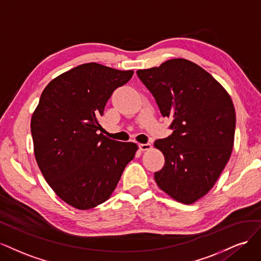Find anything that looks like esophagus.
Returning <instances> with one entry per match:
<instances>
[{
	"label": "esophagus",
	"mask_w": 261,
	"mask_h": 261,
	"mask_svg": "<svg viewBox=\"0 0 261 261\" xmlns=\"http://www.w3.org/2000/svg\"><path fill=\"white\" fill-rule=\"evenodd\" d=\"M139 147L141 150H149L152 148V144L150 143H145V144H139Z\"/></svg>",
	"instance_id": "34e87169"
}]
</instances>
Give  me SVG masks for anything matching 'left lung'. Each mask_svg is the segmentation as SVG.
I'll use <instances>...</instances> for the list:
<instances>
[{
    "instance_id": "1",
    "label": "left lung",
    "mask_w": 261,
    "mask_h": 261,
    "mask_svg": "<svg viewBox=\"0 0 261 261\" xmlns=\"http://www.w3.org/2000/svg\"><path fill=\"white\" fill-rule=\"evenodd\" d=\"M172 133L154 145L165 156L155 181L168 195L192 204L207 194L228 163L234 143L232 99L212 74L183 58L137 71Z\"/></svg>"
}]
</instances>
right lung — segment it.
<instances>
[{
  "label": "right lung",
  "instance_id": "1",
  "mask_svg": "<svg viewBox=\"0 0 261 261\" xmlns=\"http://www.w3.org/2000/svg\"><path fill=\"white\" fill-rule=\"evenodd\" d=\"M132 70L82 64L52 80L31 118L35 156L48 186L68 205L87 210L112 195L138 146L98 134V118Z\"/></svg>",
  "mask_w": 261,
  "mask_h": 261
}]
</instances>
